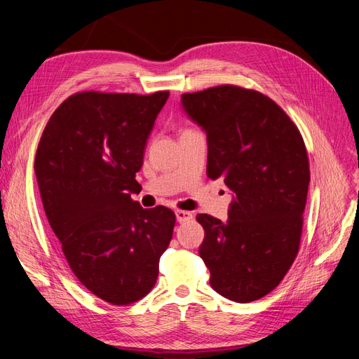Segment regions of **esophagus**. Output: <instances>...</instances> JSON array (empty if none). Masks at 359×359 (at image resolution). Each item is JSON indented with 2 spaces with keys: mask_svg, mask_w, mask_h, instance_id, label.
I'll list each match as a JSON object with an SVG mask.
<instances>
[{
  "mask_svg": "<svg viewBox=\"0 0 359 359\" xmlns=\"http://www.w3.org/2000/svg\"><path fill=\"white\" fill-rule=\"evenodd\" d=\"M175 215H177V220L180 223H184V222H189L193 219V214L190 211H184V210H177L175 211Z\"/></svg>",
  "mask_w": 359,
  "mask_h": 359,
  "instance_id": "34e87169",
  "label": "esophagus"
}]
</instances>
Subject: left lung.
I'll return each mask as SVG.
<instances>
[{"label":"left lung","instance_id":"left-lung-1","mask_svg":"<svg viewBox=\"0 0 359 359\" xmlns=\"http://www.w3.org/2000/svg\"><path fill=\"white\" fill-rule=\"evenodd\" d=\"M181 102L206 132V175L233 193L226 222L196 217L210 285L227 299L256 301L280 285L298 255L310 182L306 144L289 115L256 90L219 85Z\"/></svg>","mask_w":359,"mask_h":359}]
</instances>
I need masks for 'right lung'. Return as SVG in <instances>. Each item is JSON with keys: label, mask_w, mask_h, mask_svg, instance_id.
<instances>
[{"label": "right lung", "mask_w": 359, "mask_h": 359, "mask_svg": "<svg viewBox=\"0 0 359 359\" xmlns=\"http://www.w3.org/2000/svg\"><path fill=\"white\" fill-rule=\"evenodd\" d=\"M168 97L76 93L52 114L37 147L40 196L62 255L76 278L112 306L148 295L172 240L175 212L132 199Z\"/></svg>", "instance_id": "add662e5"}]
</instances>
